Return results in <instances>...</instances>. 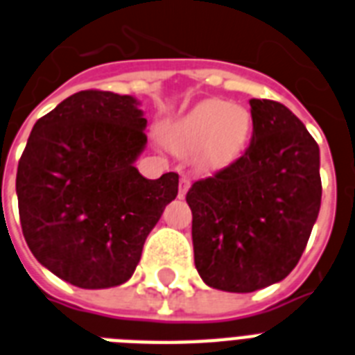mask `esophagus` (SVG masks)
<instances>
[{
    "label": "esophagus",
    "instance_id": "34e87169",
    "mask_svg": "<svg viewBox=\"0 0 355 355\" xmlns=\"http://www.w3.org/2000/svg\"><path fill=\"white\" fill-rule=\"evenodd\" d=\"M187 189H189V178L182 177L180 178V186H178V198L186 197Z\"/></svg>",
    "mask_w": 355,
    "mask_h": 355
}]
</instances>
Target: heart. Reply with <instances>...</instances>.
Segmentation results:
<instances>
[{"mask_svg":"<svg viewBox=\"0 0 355 355\" xmlns=\"http://www.w3.org/2000/svg\"><path fill=\"white\" fill-rule=\"evenodd\" d=\"M252 135V114L241 103L204 100L166 128L173 151L191 155L198 151L204 168H224L246 148Z\"/></svg>","mask_w":355,"mask_h":355,"instance_id":"obj_1","label":"heart"}]
</instances>
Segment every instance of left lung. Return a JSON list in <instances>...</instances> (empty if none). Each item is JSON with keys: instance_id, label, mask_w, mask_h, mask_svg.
Wrapping results in <instances>:
<instances>
[{"instance_id": "obj_1", "label": "left lung", "mask_w": 355, "mask_h": 355, "mask_svg": "<svg viewBox=\"0 0 355 355\" xmlns=\"http://www.w3.org/2000/svg\"><path fill=\"white\" fill-rule=\"evenodd\" d=\"M250 105L253 135L243 157L186 195L198 275L233 293L286 277L321 207L318 142L282 103L253 98Z\"/></svg>"}]
</instances>
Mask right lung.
I'll list each match as a JSON object with an SVG mask.
<instances>
[{
    "label": "right lung",
    "instance_id": "add662e5",
    "mask_svg": "<svg viewBox=\"0 0 355 355\" xmlns=\"http://www.w3.org/2000/svg\"><path fill=\"white\" fill-rule=\"evenodd\" d=\"M129 94L80 91L34 123L18 164L23 237L37 262L85 290L131 279L178 175L144 178V111Z\"/></svg>",
    "mask_w": 355,
    "mask_h": 355
}]
</instances>
